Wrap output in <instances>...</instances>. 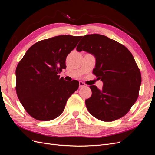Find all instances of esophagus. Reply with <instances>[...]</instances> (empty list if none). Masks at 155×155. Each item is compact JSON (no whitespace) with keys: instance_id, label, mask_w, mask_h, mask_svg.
Listing matches in <instances>:
<instances>
[{"instance_id":"1","label":"esophagus","mask_w":155,"mask_h":155,"mask_svg":"<svg viewBox=\"0 0 155 155\" xmlns=\"http://www.w3.org/2000/svg\"><path fill=\"white\" fill-rule=\"evenodd\" d=\"M79 88H82V87H87V85H86V84L85 83H83L82 81H79Z\"/></svg>"}]
</instances>
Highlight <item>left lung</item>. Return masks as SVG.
I'll return each mask as SVG.
<instances>
[{
	"instance_id": "1",
	"label": "left lung",
	"mask_w": 155,
	"mask_h": 155,
	"mask_svg": "<svg viewBox=\"0 0 155 155\" xmlns=\"http://www.w3.org/2000/svg\"><path fill=\"white\" fill-rule=\"evenodd\" d=\"M76 50L94 56L93 74L104 83L101 90L90 86L92 96L85 100L88 112L104 121L125 116L137 101L142 82L132 54L118 42L96 34L83 36Z\"/></svg>"
}]
</instances>
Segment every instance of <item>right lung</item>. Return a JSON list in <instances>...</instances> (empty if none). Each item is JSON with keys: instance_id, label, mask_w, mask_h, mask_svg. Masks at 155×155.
<instances>
[{"instance_id": "add662e5", "label": "right lung", "mask_w": 155, "mask_h": 155, "mask_svg": "<svg viewBox=\"0 0 155 155\" xmlns=\"http://www.w3.org/2000/svg\"><path fill=\"white\" fill-rule=\"evenodd\" d=\"M82 36H55L40 41L27 50L16 71V92L26 111L40 121H49L62 114L79 82L67 81L59 73L66 68L67 55Z\"/></svg>"}]
</instances>
